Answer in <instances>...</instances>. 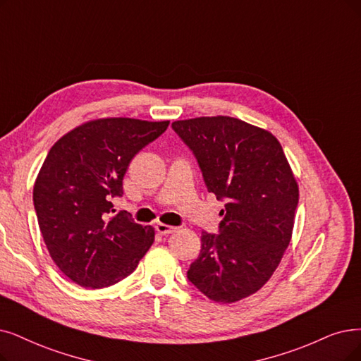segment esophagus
I'll return each instance as SVG.
<instances>
[{
    "mask_svg": "<svg viewBox=\"0 0 361 361\" xmlns=\"http://www.w3.org/2000/svg\"><path fill=\"white\" fill-rule=\"evenodd\" d=\"M155 229H157V233L160 234V235H167V234H171V233H175L176 231V226H170V225H166V224H157L155 225Z\"/></svg>",
    "mask_w": 361,
    "mask_h": 361,
    "instance_id": "esophagus-1",
    "label": "esophagus"
}]
</instances>
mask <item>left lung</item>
Instances as JSON below:
<instances>
[{
    "label": "left lung",
    "mask_w": 361,
    "mask_h": 361,
    "mask_svg": "<svg viewBox=\"0 0 361 361\" xmlns=\"http://www.w3.org/2000/svg\"><path fill=\"white\" fill-rule=\"evenodd\" d=\"M194 152L209 192L225 201L219 234H201L188 280L209 299L231 304L256 293L289 246L298 182L280 142L238 118L171 123Z\"/></svg>",
    "instance_id": "left-lung-1"
}]
</instances>
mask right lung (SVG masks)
<instances>
[{"mask_svg":"<svg viewBox=\"0 0 361 361\" xmlns=\"http://www.w3.org/2000/svg\"><path fill=\"white\" fill-rule=\"evenodd\" d=\"M170 121L99 118L57 140L34 185V206L47 250L65 276L102 289L132 274L154 243L112 198L123 195L132 158L166 132Z\"/></svg>","mask_w":361,"mask_h":361,"instance_id":"add662e5","label":"right lung"}]
</instances>
